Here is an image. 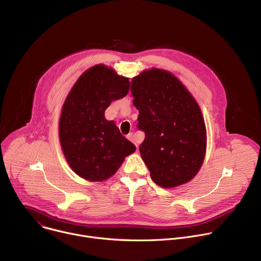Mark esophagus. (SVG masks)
<instances>
[{
	"label": "esophagus",
	"mask_w": 261,
	"mask_h": 261,
	"mask_svg": "<svg viewBox=\"0 0 261 261\" xmlns=\"http://www.w3.org/2000/svg\"><path fill=\"white\" fill-rule=\"evenodd\" d=\"M127 137H128V139H129L130 141H132V142H133V143H134V144H135V145L137 146V142H136V137H135V134H134V133H132V132H131V133H129Z\"/></svg>",
	"instance_id": "1"
}]
</instances>
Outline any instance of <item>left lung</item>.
<instances>
[{"mask_svg": "<svg viewBox=\"0 0 261 261\" xmlns=\"http://www.w3.org/2000/svg\"><path fill=\"white\" fill-rule=\"evenodd\" d=\"M137 127L145 138L140 156L152 179L162 188H175L197 174L206 151L201 109L181 82L167 70H143L131 82Z\"/></svg>", "mask_w": 261, "mask_h": 261, "instance_id": "1", "label": "left lung"}]
</instances>
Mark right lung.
<instances>
[{"mask_svg": "<svg viewBox=\"0 0 261 261\" xmlns=\"http://www.w3.org/2000/svg\"><path fill=\"white\" fill-rule=\"evenodd\" d=\"M129 86V79L113 68L95 65L79 77L63 104L59 122L62 151L70 168L87 180L108 179L136 150L115 122L104 117L111 102L128 94Z\"/></svg>", "mask_w": 261, "mask_h": 261, "instance_id": "obj_1", "label": "right lung"}]
</instances>
